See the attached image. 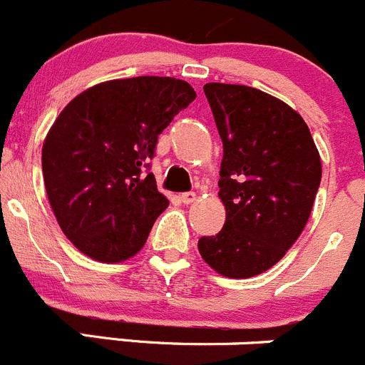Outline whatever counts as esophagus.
Returning <instances> with one entry per match:
<instances>
[{
	"instance_id": "obj_1",
	"label": "esophagus",
	"mask_w": 365,
	"mask_h": 365,
	"mask_svg": "<svg viewBox=\"0 0 365 365\" xmlns=\"http://www.w3.org/2000/svg\"><path fill=\"white\" fill-rule=\"evenodd\" d=\"M180 200H182V203L185 205L194 203V201H196V192H182L180 194Z\"/></svg>"
}]
</instances>
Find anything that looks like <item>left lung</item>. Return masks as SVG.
<instances>
[{
    "mask_svg": "<svg viewBox=\"0 0 365 365\" xmlns=\"http://www.w3.org/2000/svg\"><path fill=\"white\" fill-rule=\"evenodd\" d=\"M222 140L221 232L197 242L203 260L228 278H251L298 240L321 183V157L302 115L247 85L207 83Z\"/></svg>",
    "mask_w": 365,
    "mask_h": 365,
    "instance_id": "left-lung-1",
    "label": "left lung"
}]
</instances>
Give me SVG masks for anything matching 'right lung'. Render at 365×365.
Returning <instances> with one entry per match:
<instances>
[{"mask_svg": "<svg viewBox=\"0 0 365 365\" xmlns=\"http://www.w3.org/2000/svg\"><path fill=\"white\" fill-rule=\"evenodd\" d=\"M196 100L187 81L137 76L98 83L56 118L42 146L46 192L63 235L98 262L146 244L169 201L150 169L158 135Z\"/></svg>", "mask_w": 365, "mask_h": 365, "instance_id": "add662e5", "label": "right lung"}]
</instances>
